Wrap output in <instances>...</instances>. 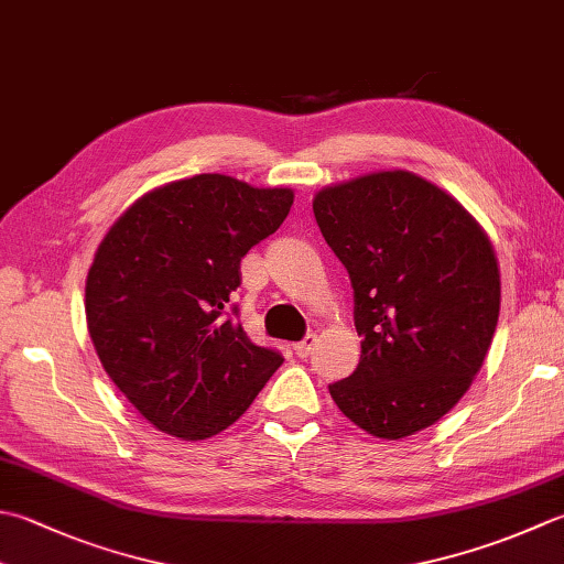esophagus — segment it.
<instances>
[{"mask_svg":"<svg viewBox=\"0 0 564 564\" xmlns=\"http://www.w3.org/2000/svg\"><path fill=\"white\" fill-rule=\"evenodd\" d=\"M315 341H317V337H315V335H307L303 341H297V345H295V355L301 357V359L311 357V355H313V349H315Z\"/></svg>","mask_w":564,"mask_h":564,"instance_id":"esophagus-1","label":"esophagus"}]
</instances>
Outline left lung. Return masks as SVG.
<instances>
[{
    "label": "left lung",
    "mask_w": 564,
    "mask_h": 564,
    "mask_svg": "<svg viewBox=\"0 0 564 564\" xmlns=\"http://www.w3.org/2000/svg\"><path fill=\"white\" fill-rule=\"evenodd\" d=\"M313 213L355 289L361 359L329 383L351 423L381 440L430 427L467 393L499 323L501 275L487 231L408 171L323 187Z\"/></svg>",
    "instance_id": "1"
}]
</instances>
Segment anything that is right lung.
I'll return each instance as SVG.
<instances>
[{
    "label": "right lung",
    "mask_w": 564,
    "mask_h": 564,
    "mask_svg": "<svg viewBox=\"0 0 564 564\" xmlns=\"http://www.w3.org/2000/svg\"><path fill=\"white\" fill-rule=\"evenodd\" d=\"M291 205V187L200 173L141 195L97 247L87 329L109 379L161 433H223L283 364L247 337L231 293L241 259Z\"/></svg>",
    "instance_id": "1"
}]
</instances>
